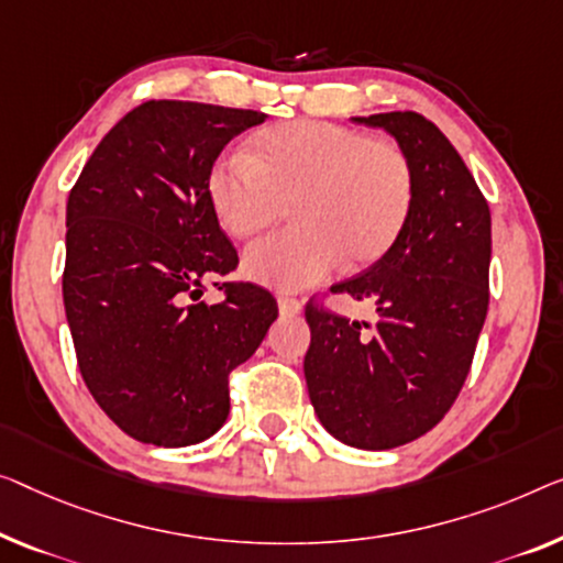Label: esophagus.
I'll return each mask as SVG.
<instances>
[{
  "instance_id": "34e87169",
  "label": "esophagus",
  "mask_w": 563,
  "mask_h": 563,
  "mask_svg": "<svg viewBox=\"0 0 563 563\" xmlns=\"http://www.w3.org/2000/svg\"><path fill=\"white\" fill-rule=\"evenodd\" d=\"M300 300H296V298H290V296H280L278 298V310H280V316H298L300 313Z\"/></svg>"
}]
</instances>
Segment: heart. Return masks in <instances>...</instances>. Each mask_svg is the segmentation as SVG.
Here are the masks:
<instances>
[{"instance_id": "1", "label": "heart", "mask_w": 563, "mask_h": 563, "mask_svg": "<svg viewBox=\"0 0 563 563\" xmlns=\"http://www.w3.org/2000/svg\"><path fill=\"white\" fill-rule=\"evenodd\" d=\"M217 222L253 238L292 201L296 228L242 255V273L275 290H300L335 265L362 267L394 245L415 205V169L394 141L349 125L296 121L255 139L253 156L222 154L207 174Z\"/></svg>"}]
</instances>
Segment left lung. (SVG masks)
I'll list each match as a JSON object with an SVG mask.
<instances>
[{
  "mask_svg": "<svg viewBox=\"0 0 563 563\" xmlns=\"http://www.w3.org/2000/svg\"><path fill=\"white\" fill-rule=\"evenodd\" d=\"M391 133L415 169V205L394 245L331 288L372 300L374 321L306 308L308 397L335 440L391 450L448 415L488 313L490 209L448 136L424 115H356Z\"/></svg>",
  "mask_w": 563,
  "mask_h": 563,
  "instance_id": "obj_1",
  "label": "left lung"
}]
</instances>
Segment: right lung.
<instances>
[{
	"mask_svg": "<svg viewBox=\"0 0 563 563\" xmlns=\"http://www.w3.org/2000/svg\"><path fill=\"white\" fill-rule=\"evenodd\" d=\"M267 119L191 100H148L106 133L67 197L63 300L86 387L133 440L187 448L230 415L228 376L278 318L207 197V174L238 133Z\"/></svg>",
	"mask_w": 563,
	"mask_h": 563,
	"instance_id": "1",
	"label": "right lung"
}]
</instances>
